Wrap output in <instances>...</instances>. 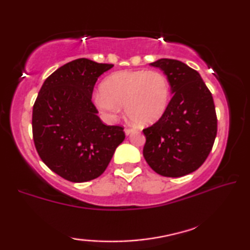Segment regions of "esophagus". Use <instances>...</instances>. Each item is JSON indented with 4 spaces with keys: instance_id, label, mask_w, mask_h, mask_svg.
I'll return each mask as SVG.
<instances>
[{
    "instance_id": "obj_1",
    "label": "esophagus",
    "mask_w": 250,
    "mask_h": 250,
    "mask_svg": "<svg viewBox=\"0 0 250 250\" xmlns=\"http://www.w3.org/2000/svg\"><path fill=\"white\" fill-rule=\"evenodd\" d=\"M124 131H125L126 135H129V134L134 132V129H133V128H129V127H126V128L124 129Z\"/></svg>"
}]
</instances>
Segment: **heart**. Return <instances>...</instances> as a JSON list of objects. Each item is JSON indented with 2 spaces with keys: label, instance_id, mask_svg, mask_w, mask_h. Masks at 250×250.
<instances>
[{
  "label": "heart",
  "instance_id": "obj_1",
  "mask_svg": "<svg viewBox=\"0 0 250 250\" xmlns=\"http://www.w3.org/2000/svg\"><path fill=\"white\" fill-rule=\"evenodd\" d=\"M170 84L158 71H121L104 79L95 95V104L101 114L113 119L125 104L127 117L134 124H153L167 110Z\"/></svg>",
  "mask_w": 250,
  "mask_h": 250
}]
</instances>
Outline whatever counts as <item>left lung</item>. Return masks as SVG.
<instances>
[{"label": "left lung", "mask_w": 250, "mask_h": 250, "mask_svg": "<svg viewBox=\"0 0 250 250\" xmlns=\"http://www.w3.org/2000/svg\"><path fill=\"white\" fill-rule=\"evenodd\" d=\"M167 75L172 98L161 118L144 128L143 155L159 175L182 177L204 164L218 132L212 93L197 71L177 60L151 63Z\"/></svg>", "instance_id": "obj_1"}]
</instances>
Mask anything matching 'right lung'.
<instances>
[{"instance_id": "add662e5", "label": "right lung", "mask_w": 250, "mask_h": 250, "mask_svg": "<svg viewBox=\"0 0 250 250\" xmlns=\"http://www.w3.org/2000/svg\"><path fill=\"white\" fill-rule=\"evenodd\" d=\"M113 66L72 61L46 79L35 101L36 150L47 167L68 182L98 178L125 139L124 127L101 122L91 100L98 78Z\"/></svg>"}]
</instances>
